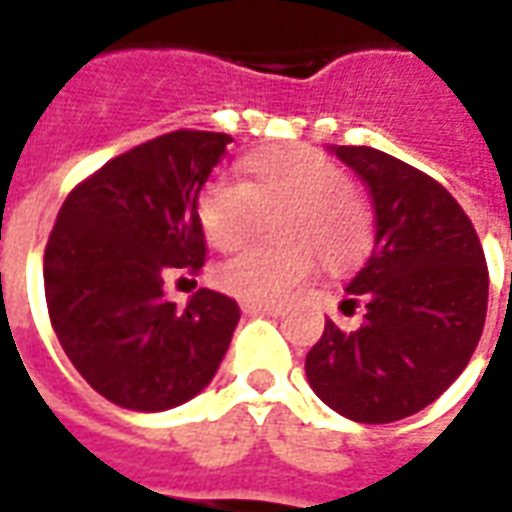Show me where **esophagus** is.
Segmentation results:
<instances>
[{
	"label": "esophagus",
	"instance_id": "obj_1",
	"mask_svg": "<svg viewBox=\"0 0 512 512\" xmlns=\"http://www.w3.org/2000/svg\"><path fill=\"white\" fill-rule=\"evenodd\" d=\"M241 310L246 315H268V318H279L285 312L279 304H257V301H241Z\"/></svg>",
	"mask_w": 512,
	"mask_h": 512
}]
</instances>
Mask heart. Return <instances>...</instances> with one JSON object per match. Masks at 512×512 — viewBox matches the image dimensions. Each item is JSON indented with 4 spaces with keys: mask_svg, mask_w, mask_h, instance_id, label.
<instances>
[{
    "mask_svg": "<svg viewBox=\"0 0 512 512\" xmlns=\"http://www.w3.org/2000/svg\"><path fill=\"white\" fill-rule=\"evenodd\" d=\"M244 183L208 180L197 200L202 233L216 249H238L252 235L256 211L279 213V249H246L213 271L216 288L235 299L271 304L299 288L315 268L312 245L329 266L351 263L370 238V213L351 175L312 147L257 153L241 164Z\"/></svg>",
    "mask_w": 512,
    "mask_h": 512,
    "instance_id": "1",
    "label": "heart"
}]
</instances>
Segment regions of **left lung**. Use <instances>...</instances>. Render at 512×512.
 <instances>
[{
    "label": "left lung",
    "mask_w": 512,
    "mask_h": 512,
    "mask_svg": "<svg viewBox=\"0 0 512 512\" xmlns=\"http://www.w3.org/2000/svg\"><path fill=\"white\" fill-rule=\"evenodd\" d=\"M329 153L365 180L376 241L307 354L312 392L337 414L384 425L430 406L469 365L488 310V268L469 216L441 183L376 147Z\"/></svg>",
    "instance_id": "1"
}]
</instances>
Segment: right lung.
Listing matches in <instances>:
<instances>
[{"label": "right lung", "mask_w": 512, "mask_h": 512, "mask_svg": "<svg viewBox=\"0 0 512 512\" xmlns=\"http://www.w3.org/2000/svg\"><path fill=\"white\" fill-rule=\"evenodd\" d=\"M233 139L172 131L112 158L68 194L43 257L49 318L62 351L109 403L156 414L211 384L241 318L200 288L178 310L175 268L200 271L197 200Z\"/></svg>", "instance_id": "1"}]
</instances>
